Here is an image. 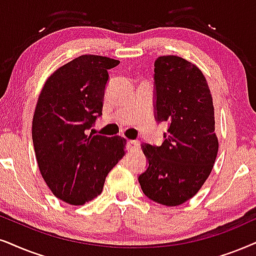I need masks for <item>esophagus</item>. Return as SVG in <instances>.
<instances>
[{
    "instance_id": "obj_1",
    "label": "esophagus",
    "mask_w": 256,
    "mask_h": 256,
    "mask_svg": "<svg viewBox=\"0 0 256 256\" xmlns=\"http://www.w3.org/2000/svg\"><path fill=\"white\" fill-rule=\"evenodd\" d=\"M128 148L130 151L138 150V148H139V142L138 140H128Z\"/></svg>"
}]
</instances>
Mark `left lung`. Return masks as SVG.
Here are the masks:
<instances>
[{
    "label": "left lung",
    "mask_w": 256,
    "mask_h": 256,
    "mask_svg": "<svg viewBox=\"0 0 256 256\" xmlns=\"http://www.w3.org/2000/svg\"><path fill=\"white\" fill-rule=\"evenodd\" d=\"M158 122H169L160 146L143 145L148 168L142 190L163 206L192 198L209 177L218 151L215 113L208 82L196 64L177 56L154 62Z\"/></svg>",
    "instance_id": "obj_1"
}]
</instances>
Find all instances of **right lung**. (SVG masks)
Returning <instances> with one entry per match:
<instances>
[{
  "mask_svg": "<svg viewBox=\"0 0 256 256\" xmlns=\"http://www.w3.org/2000/svg\"><path fill=\"white\" fill-rule=\"evenodd\" d=\"M108 56H78L48 76L35 108L32 136L38 166L50 190L82 206L102 192L106 176L125 154L126 139L87 134L102 116Z\"/></svg>",
  "mask_w": 256,
  "mask_h": 256,
  "instance_id": "right-lung-1",
  "label": "right lung"
}]
</instances>
